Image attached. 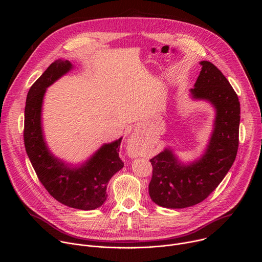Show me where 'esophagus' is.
Instances as JSON below:
<instances>
[{"instance_id": "34e87169", "label": "esophagus", "mask_w": 262, "mask_h": 262, "mask_svg": "<svg viewBox=\"0 0 262 262\" xmlns=\"http://www.w3.org/2000/svg\"><path fill=\"white\" fill-rule=\"evenodd\" d=\"M139 144L137 143V141L135 140H129L128 141V145H127V151H128V155L129 157H133V158H136L139 156Z\"/></svg>"}]
</instances>
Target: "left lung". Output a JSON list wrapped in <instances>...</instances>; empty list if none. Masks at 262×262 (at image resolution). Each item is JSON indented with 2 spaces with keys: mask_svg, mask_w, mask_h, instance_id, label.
Listing matches in <instances>:
<instances>
[{
  "mask_svg": "<svg viewBox=\"0 0 262 262\" xmlns=\"http://www.w3.org/2000/svg\"><path fill=\"white\" fill-rule=\"evenodd\" d=\"M202 66L192 97L209 101L215 108L213 132L201 159L183 165L166 148L150 160L149 183L151 200L167 208H184L206 199L224 179L236 158L241 106L237 94L225 76L212 63Z\"/></svg>",
  "mask_w": 262,
  "mask_h": 262,
  "instance_id": "obj_1",
  "label": "left lung"
}]
</instances>
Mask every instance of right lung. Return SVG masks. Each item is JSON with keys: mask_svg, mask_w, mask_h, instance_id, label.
Instances as JSON below:
<instances>
[{"mask_svg": "<svg viewBox=\"0 0 262 262\" xmlns=\"http://www.w3.org/2000/svg\"><path fill=\"white\" fill-rule=\"evenodd\" d=\"M71 69L68 60H56L30 88L25 107L24 141L37 177L50 195L66 206L92 210L104 203L107 182L124 166L119 158L122 138L102 145L79 168H70L51 154L41 127L43 96L49 86Z\"/></svg>", "mask_w": 262, "mask_h": 262, "instance_id": "add662e5", "label": "right lung"}]
</instances>
